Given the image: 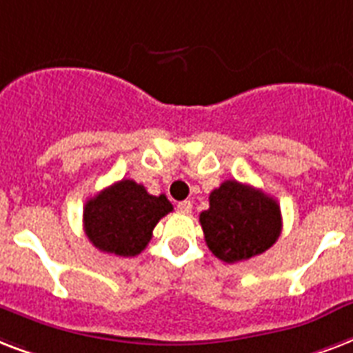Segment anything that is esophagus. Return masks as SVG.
Instances as JSON below:
<instances>
[{
  "label": "esophagus",
  "instance_id": "esophagus-1",
  "mask_svg": "<svg viewBox=\"0 0 353 353\" xmlns=\"http://www.w3.org/2000/svg\"><path fill=\"white\" fill-rule=\"evenodd\" d=\"M176 210H179L180 214H191V210H193V204L190 201H182L176 204Z\"/></svg>",
  "mask_w": 353,
  "mask_h": 353
}]
</instances>
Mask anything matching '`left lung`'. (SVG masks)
Masks as SVG:
<instances>
[{"mask_svg":"<svg viewBox=\"0 0 353 353\" xmlns=\"http://www.w3.org/2000/svg\"><path fill=\"white\" fill-rule=\"evenodd\" d=\"M199 219L208 248L226 263L263 254L281 234L278 202L237 180H225L210 193V208Z\"/></svg>","mask_w":353,"mask_h":353,"instance_id":"left-lung-1","label":"left lung"}]
</instances>
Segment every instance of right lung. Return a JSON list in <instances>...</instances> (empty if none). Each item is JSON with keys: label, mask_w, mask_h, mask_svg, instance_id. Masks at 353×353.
Returning a JSON list of instances; mask_svg holds the SVG:
<instances>
[{"label": "right lung", "mask_w": 353, "mask_h": 353, "mask_svg": "<svg viewBox=\"0 0 353 353\" xmlns=\"http://www.w3.org/2000/svg\"><path fill=\"white\" fill-rule=\"evenodd\" d=\"M173 210L165 195H149L134 180H119L84 204V232L95 248L114 256H138L152 230Z\"/></svg>", "instance_id": "right-lung-1"}]
</instances>
